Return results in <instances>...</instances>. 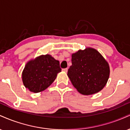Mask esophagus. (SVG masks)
Listing matches in <instances>:
<instances>
[{"instance_id":"34e87169","label":"esophagus","mask_w":130,"mask_h":130,"mask_svg":"<svg viewBox=\"0 0 130 130\" xmlns=\"http://www.w3.org/2000/svg\"><path fill=\"white\" fill-rule=\"evenodd\" d=\"M62 71H63L64 72H67L68 71V68H63V69H62Z\"/></svg>"}]
</instances>
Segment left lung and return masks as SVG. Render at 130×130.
I'll list each match as a JSON object with an SVG mask.
<instances>
[{
  "label": "left lung",
  "instance_id": "obj_1",
  "mask_svg": "<svg viewBox=\"0 0 130 130\" xmlns=\"http://www.w3.org/2000/svg\"><path fill=\"white\" fill-rule=\"evenodd\" d=\"M68 77L80 93L89 95L102 90L109 77V66L98 51L90 47L71 56Z\"/></svg>",
  "mask_w": 130,
  "mask_h": 130
}]
</instances>
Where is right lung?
I'll list each match as a JSON object with an SVG mask.
<instances>
[{
    "mask_svg": "<svg viewBox=\"0 0 130 130\" xmlns=\"http://www.w3.org/2000/svg\"><path fill=\"white\" fill-rule=\"evenodd\" d=\"M59 61L51 55H42L26 63L22 73L23 84L32 92L47 89L61 71Z\"/></svg>",
    "mask_w": 130,
    "mask_h": 130,
    "instance_id": "obj_1",
    "label": "right lung"
}]
</instances>
